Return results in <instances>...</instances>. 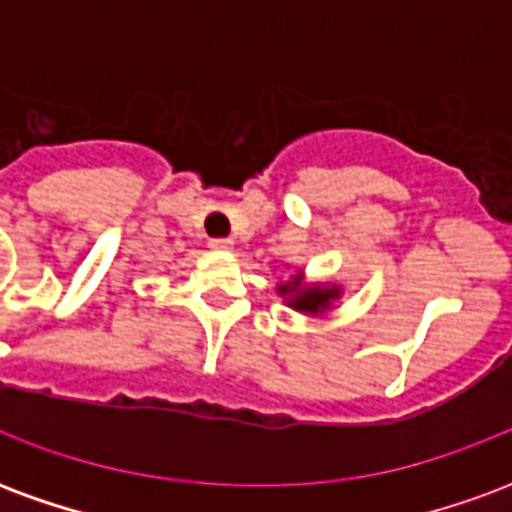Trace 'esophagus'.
Instances as JSON below:
<instances>
[{
    "label": "esophagus",
    "instance_id": "esophagus-1",
    "mask_svg": "<svg viewBox=\"0 0 512 512\" xmlns=\"http://www.w3.org/2000/svg\"><path fill=\"white\" fill-rule=\"evenodd\" d=\"M208 246L216 249V252H230V249H233V241H230V238H211Z\"/></svg>",
    "mask_w": 512,
    "mask_h": 512
}]
</instances>
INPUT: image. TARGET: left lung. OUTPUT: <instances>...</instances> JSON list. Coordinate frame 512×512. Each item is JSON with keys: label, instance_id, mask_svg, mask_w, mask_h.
I'll use <instances>...</instances> for the list:
<instances>
[{"label": "left lung", "instance_id": "8db88e82", "mask_svg": "<svg viewBox=\"0 0 512 512\" xmlns=\"http://www.w3.org/2000/svg\"><path fill=\"white\" fill-rule=\"evenodd\" d=\"M277 293L288 301V307H293V310L304 312V315H321V312L332 310V301L340 299L343 290L337 285H304V277L299 271L288 282H282Z\"/></svg>", "mask_w": 512, "mask_h": 512}]
</instances>
